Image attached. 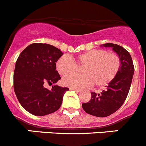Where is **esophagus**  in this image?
<instances>
[{"label": "esophagus", "mask_w": 146, "mask_h": 146, "mask_svg": "<svg viewBox=\"0 0 146 146\" xmlns=\"http://www.w3.org/2000/svg\"><path fill=\"white\" fill-rule=\"evenodd\" d=\"M70 90H72V91H77V92H80L81 91L80 89H78V88H73V87H70Z\"/></svg>", "instance_id": "esophagus-1"}]
</instances>
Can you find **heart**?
<instances>
[{"mask_svg": "<svg viewBox=\"0 0 146 146\" xmlns=\"http://www.w3.org/2000/svg\"><path fill=\"white\" fill-rule=\"evenodd\" d=\"M121 65L119 55L108 52L106 50L96 49L81 53L72 60L68 55H63L56 62V69L61 76L65 86L75 88H102L110 84L118 74ZM84 67L83 76H70ZM69 75V76H67Z\"/></svg>", "mask_w": 146, "mask_h": 146, "instance_id": "heart-1", "label": "heart"}]
</instances>
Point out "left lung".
Instances as JSON below:
<instances>
[{"label":"left lung","instance_id":"8db88e82","mask_svg":"<svg viewBox=\"0 0 146 146\" xmlns=\"http://www.w3.org/2000/svg\"><path fill=\"white\" fill-rule=\"evenodd\" d=\"M103 46L113 48L119 55L121 65L115 78L101 93L91 92V100L82 104L86 113L96 117L109 116L122 106L129 91L135 71L133 61L127 50L112 43H106Z\"/></svg>","mask_w":146,"mask_h":146}]
</instances>
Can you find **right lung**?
<instances>
[{"label": "right lung", "mask_w": 146, "mask_h": 146, "mask_svg": "<svg viewBox=\"0 0 146 146\" xmlns=\"http://www.w3.org/2000/svg\"><path fill=\"white\" fill-rule=\"evenodd\" d=\"M63 55L52 45L33 43L19 55L14 72V90L19 102L28 113L42 116L60 108L69 88L55 85L49 90L44 86L55 84L60 80L55 63Z\"/></svg>", "instance_id": "1"}]
</instances>
